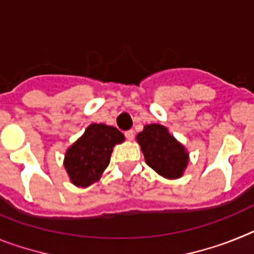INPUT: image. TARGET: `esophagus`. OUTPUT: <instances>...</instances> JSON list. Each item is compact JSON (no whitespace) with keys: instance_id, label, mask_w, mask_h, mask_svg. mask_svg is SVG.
Returning <instances> with one entry per match:
<instances>
[{"instance_id":"esophagus-1","label":"esophagus","mask_w":254,"mask_h":254,"mask_svg":"<svg viewBox=\"0 0 254 254\" xmlns=\"http://www.w3.org/2000/svg\"><path fill=\"white\" fill-rule=\"evenodd\" d=\"M125 137H127V139H129V141H131V139L134 138V130H127V131H125Z\"/></svg>"}]
</instances>
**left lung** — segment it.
<instances>
[{"label": "left lung", "instance_id": "8db88e82", "mask_svg": "<svg viewBox=\"0 0 254 254\" xmlns=\"http://www.w3.org/2000/svg\"><path fill=\"white\" fill-rule=\"evenodd\" d=\"M145 161L155 173L167 179H177L189 165V153L167 130V127L150 124L137 134Z\"/></svg>", "mask_w": 254, "mask_h": 254}]
</instances>
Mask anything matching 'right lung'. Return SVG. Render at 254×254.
<instances>
[{"instance_id": "obj_1", "label": "right lung", "mask_w": 254, "mask_h": 254, "mask_svg": "<svg viewBox=\"0 0 254 254\" xmlns=\"http://www.w3.org/2000/svg\"><path fill=\"white\" fill-rule=\"evenodd\" d=\"M124 141V134L115 127L91 124L65 151L64 169L71 182L77 187H88L99 181L111 162L115 145Z\"/></svg>"}]
</instances>
